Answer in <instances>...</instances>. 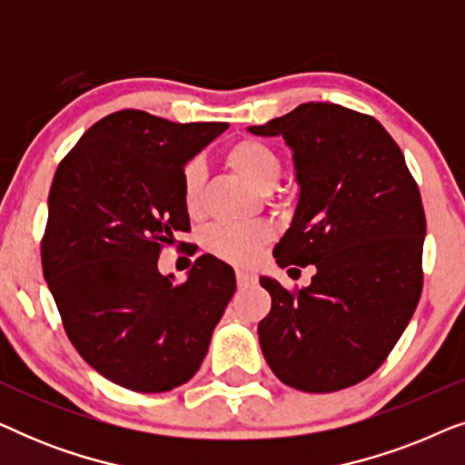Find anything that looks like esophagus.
Segmentation results:
<instances>
[{"label": "esophagus", "mask_w": 465, "mask_h": 465, "mask_svg": "<svg viewBox=\"0 0 465 465\" xmlns=\"http://www.w3.org/2000/svg\"><path fill=\"white\" fill-rule=\"evenodd\" d=\"M253 282H256V277L250 275V272L237 271V283H239V285H250V283H253Z\"/></svg>", "instance_id": "obj_1"}]
</instances>
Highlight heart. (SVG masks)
I'll return each mask as SVG.
<instances>
[{"mask_svg":"<svg viewBox=\"0 0 465 465\" xmlns=\"http://www.w3.org/2000/svg\"><path fill=\"white\" fill-rule=\"evenodd\" d=\"M226 167L252 183L258 193H271L283 173L282 158L269 143L260 139H239L226 150ZM183 205L188 213H199L205 193V167L201 161H190L182 173ZM271 237V231L264 224L234 226L215 224L205 234L207 250L215 256L231 260V262H247L256 256V252Z\"/></svg>","mask_w":465,"mask_h":465,"instance_id":"obj_1","label":"heart"}]
</instances>
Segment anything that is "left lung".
Masks as SVG:
<instances>
[{
	"label": "left lung",
	"mask_w": 465,
	"mask_h": 465,
	"mask_svg": "<svg viewBox=\"0 0 465 465\" xmlns=\"http://www.w3.org/2000/svg\"><path fill=\"white\" fill-rule=\"evenodd\" d=\"M247 131L285 139L301 188L277 264L317 271L296 292L260 277L271 294L258 323L264 360L301 391L345 390L383 364L417 309L421 194L402 150L366 114L311 101Z\"/></svg>",
	"instance_id": "left-lung-1"
}]
</instances>
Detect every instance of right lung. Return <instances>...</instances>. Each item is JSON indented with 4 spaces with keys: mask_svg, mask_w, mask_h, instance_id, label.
Listing matches in <instances>:
<instances>
[{
    "mask_svg": "<svg viewBox=\"0 0 465 465\" xmlns=\"http://www.w3.org/2000/svg\"><path fill=\"white\" fill-rule=\"evenodd\" d=\"M226 129L114 112L54 173L44 279L75 351L126 390L158 393L193 379L237 290L234 271L212 253L183 283L158 271L161 247L190 231L183 167Z\"/></svg>",
    "mask_w": 465,
    "mask_h": 465,
    "instance_id": "obj_1",
    "label": "right lung"
}]
</instances>
